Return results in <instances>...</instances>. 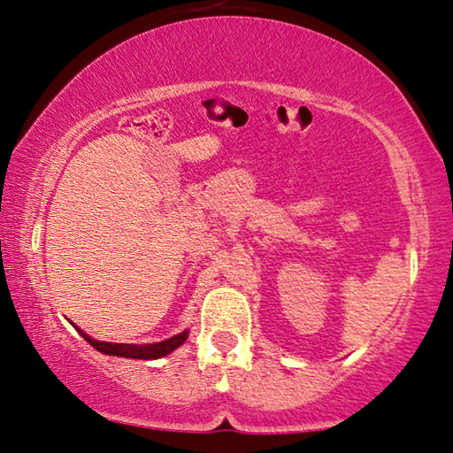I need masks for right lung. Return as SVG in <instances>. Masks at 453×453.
<instances>
[{
	"label": "right lung",
	"instance_id": "add662e5",
	"mask_svg": "<svg viewBox=\"0 0 453 453\" xmlns=\"http://www.w3.org/2000/svg\"><path fill=\"white\" fill-rule=\"evenodd\" d=\"M73 327H76V325H73ZM76 331L94 347V349H98L100 353L114 355V357H132V359H160V357H165V355L173 353L176 347H180L188 337V331H182L166 341H160V343L132 345V343H108V341H96L81 329L76 327Z\"/></svg>",
	"mask_w": 453,
	"mask_h": 453
}]
</instances>
